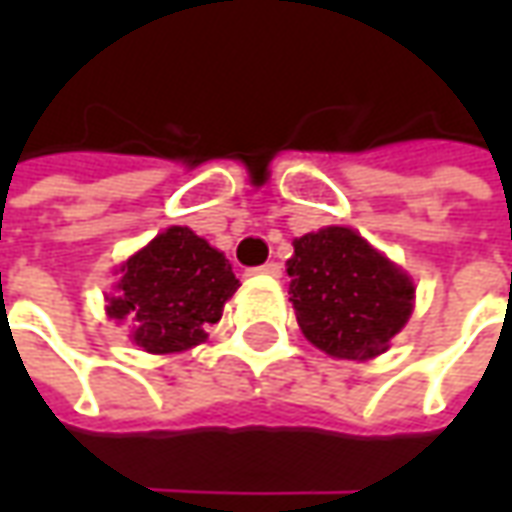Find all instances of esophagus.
I'll list each match as a JSON object with an SVG mask.
<instances>
[{"instance_id":"1","label":"esophagus","mask_w":512,"mask_h":512,"mask_svg":"<svg viewBox=\"0 0 512 512\" xmlns=\"http://www.w3.org/2000/svg\"><path fill=\"white\" fill-rule=\"evenodd\" d=\"M252 274H266V277H279V274H282V266L271 260V263H263V266H260V268H252Z\"/></svg>"}]
</instances>
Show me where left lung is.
Returning <instances> with one entry per match:
<instances>
[{
    "instance_id": "1",
    "label": "left lung",
    "mask_w": 512,
    "mask_h": 512,
    "mask_svg": "<svg viewBox=\"0 0 512 512\" xmlns=\"http://www.w3.org/2000/svg\"><path fill=\"white\" fill-rule=\"evenodd\" d=\"M290 301L301 332L337 359L384 354L414 310V282L351 227L293 241Z\"/></svg>"
}]
</instances>
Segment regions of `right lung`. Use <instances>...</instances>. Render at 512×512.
<instances>
[{
    "label": "right lung",
    "instance_id": "1",
    "mask_svg": "<svg viewBox=\"0 0 512 512\" xmlns=\"http://www.w3.org/2000/svg\"><path fill=\"white\" fill-rule=\"evenodd\" d=\"M106 315L131 326L147 354H180L200 345L238 290L230 260L189 227L158 233L120 266Z\"/></svg>",
    "mask_w": 512,
    "mask_h": 512
}]
</instances>
